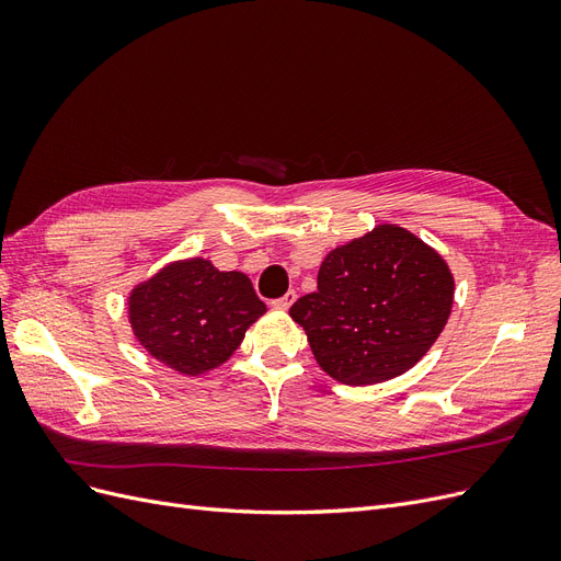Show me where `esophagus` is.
<instances>
[{"mask_svg": "<svg viewBox=\"0 0 561 561\" xmlns=\"http://www.w3.org/2000/svg\"><path fill=\"white\" fill-rule=\"evenodd\" d=\"M295 299H297V293H295V290H290L287 295H283L280 299H274V301H271V307H274V309H280V311H287V309H290L293 304H295Z\"/></svg>", "mask_w": 561, "mask_h": 561, "instance_id": "esophagus-1", "label": "esophagus"}]
</instances>
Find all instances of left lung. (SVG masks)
<instances>
[{"mask_svg": "<svg viewBox=\"0 0 561 561\" xmlns=\"http://www.w3.org/2000/svg\"><path fill=\"white\" fill-rule=\"evenodd\" d=\"M454 276L443 254L398 225H377L328 252L318 290L290 316L322 371L346 386H371L412 369L443 334Z\"/></svg>", "mask_w": 561, "mask_h": 561, "instance_id": "8db88e82", "label": "left lung"}]
</instances>
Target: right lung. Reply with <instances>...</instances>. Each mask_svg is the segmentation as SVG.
Wrapping results in <instances>:
<instances>
[{
	"label": "right lung",
	"mask_w": 561,
	"mask_h": 561,
	"mask_svg": "<svg viewBox=\"0 0 561 561\" xmlns=\"http://www.w3.org/2000/svg\"><path fill=\"white\" fill-rule=\"evenodd\" d=\"M126 307L138 344L182 377L225 365L266 313L245 274L203 257L165 264L133 287Z\"/></svg>",
	"instance_id": "obj_1"
}]
</instances>
